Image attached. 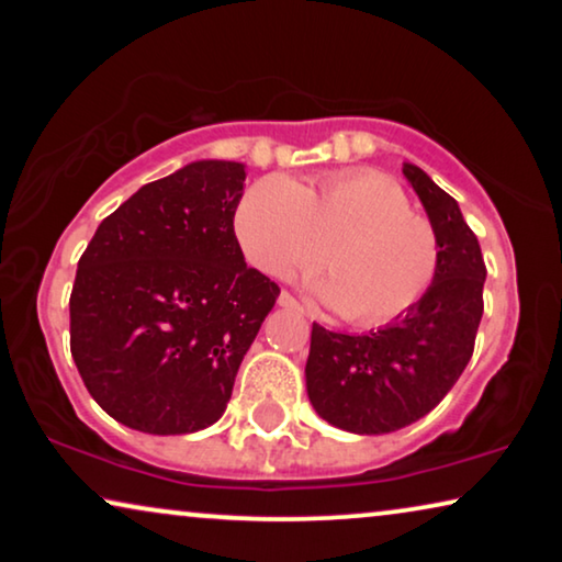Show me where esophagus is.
<instances>
[{"instance_id":"esophagus-1","label":"esophagus","mask_w":562,"mask_h":562,"mask_svg":"<svg viewBox=\"0 0 562 562\" xmlns=\"http://www.w3.org/2000/svg\"><path fill=\"white\" fill-rule=\"evenodd\" d=\"M279 306H283V310H294V312H304V310H302V304H299V302H296V299L289 294V291H281V294H279Z\"/></svg>"}]
</instances>
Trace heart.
<instances>
[{
  "label": "heart",
  "mask_w": 562,
  "mask_h": 562,
  "mask_svg": "<svg viewBox=\"0 0 562 562\" xmlns=\"http://www.w3.org/2000/svg\"><path fill=\"white\" fill-rule=\"evenodd\" d=\"M235 235L268 276L306 271L325 258L329 271L314 281V294L358 327L409 314L440 273L435 227L379 171H337L304 187L266 176L237 204Z\"/></svg>",
  "instance_id": "b5f03b06"
}]
</instances>
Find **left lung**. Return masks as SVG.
Segmentation results:
<instances>
[{"instance_id":"1","label":"left lung","mask_w":562,"mask_h":562,"mask_svg":"<svg viewBox=\"0 0 562 562\" xmlns=\"http://www.w3.org/2000/svg\"><path fill=\"white\" fill-rule=\"evenodd\" d=\"M404 176L440 237V273L409 314L375 333L312 325L306 394L314 412L345 432H396L432 412L465 371L483 317L479 237L456 199L419 166L404 164Z\"/></svg>"}]
</instances>
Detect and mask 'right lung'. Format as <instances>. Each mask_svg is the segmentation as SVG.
I'll return each mask as SVG.
<instances>
[{
	"instance_id": "obj_1",
	"label": "right lung",
	"mask_w": 562,
	"mask_h": 562,
	"mask_svg": "<svg viewBox=\"0 0 562 562\" xmlns=\"http://www.w3.org/2000/svg\"><path fill=\"white\" fill-rule=\"evenodd\" d=\"M245 166L194 160L145 183L83 250L71 356L112 419L189 435L227 409L235 375L281 289L235 237Z\"/></svg>"
}]
</instances>
